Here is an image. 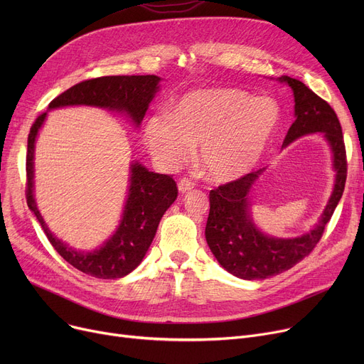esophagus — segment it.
Here are the masks:
<instances>
[{
  "label": "esophagus",
  "mask_w": 364,
  "mask_h": 364,
  "mask_svg": "<svg viewBox=\"0 0 364 364\" xmlns=\"http://www.w3.org/2000/svg\"><path fill=\"white\" fill-rule=\"evenodd\" d=\"M178 192L181 193V195H184V193H187V192H190V190H192L193 187H195V184H193V181L192 180H188V178H181L180 181H178Z\"/></svg>",
  "instance_id": "34e87169"
}]
</instances>
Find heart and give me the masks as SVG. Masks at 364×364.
Returning <instances> with one entry per match:
<instances>
[{"instance_id": "obj_1", "label": "heart", "mask_w": 364, "mask_h": 364, "mask_svg": "<svg viewBox=\"0 0 364 364\" xmlns=\"http://www.w3.org/2000/svg\"><path fill=\"white\" fill-rule=\"evenodd\" d=\"M280 119V106L273 99L237 88H203L184 94L169 114H151L144 140L151 158L166 169L184 164L199 144L208 177L227 184L261 162Z\"/></svg>"}]
</instances>
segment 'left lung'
Wrapping results in <instances>:
<instances>
[{"label": "left lung", "instance_id": "8db88e82", "mask_svg": "<svg viewBox=\"0 0 364 364\" xmlns=\"http://www.w3.org/2000/svg\"><path fill=\"white\" fill-rule=\"evenodd\" d=\"M280 84L291 87L295 102V121L286 134L283 147L299 137L321 132L328 141L335 181L332 195L318 221L309 233L298 237H274L262 233L252 218L251 192L265 168L220 186L209 193V215L205 237L209 250L223 269L245 280L267 279L292 269L307 257L320 240L333 215L347 180L346 144L335 110L307 85L291 76H280Z\"/></svg>", "mask_w": 364, "mask_h": 364}]
</instances>
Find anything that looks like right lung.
<instances>
[{
  "label": "right lung",
  "mask_w": 364,
  "mask_h": 364,
  "mask_svg": "<svg viewBox=\"0 0 364 364\" xmlns=\"http://www.w3.org/2000/svg\"><path fill=\"white\" fill-rule=\"evenodd\" d=\"M162 80L156 75L102 76L76 84L48 105V110L66 106H91L121 113L140 128L150 102L159 91ZM47 112L36 118L28 137L26 202L41 224L54 250L80 272L97 279H121L137 269L143 261L159 221L178 196L176 181L165 174L149 171L140 162L129 165V186L122 217L114 233L97 250L80 251L55 237L46 224L35 200V141L44 125Z\"/></svg>",
  "instance_id": "1"
}]
</instances>
